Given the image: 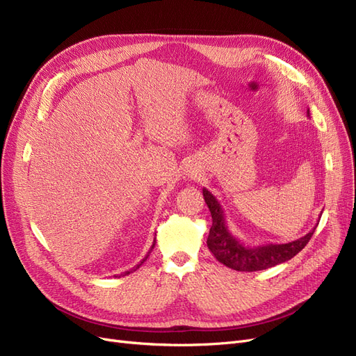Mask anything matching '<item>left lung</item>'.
Returning a JSON list of instances; mask_svg holds the SVG:
<instances>
[{
	"instance_id": "1",
	"label": "left lung",
	"mask_w": 356,
	"mask_h": 356,
	"mask_svg": "<svg viewBox=\"0 0 356 356\" xmlns=\"http://www.w3.org/2000/svg\"><path fill=\"white\" fill-rule=\"evenodd\" d=\"M203 197L212 215V227L206 241L207 248L220 264L231 269H236V271H262V269H268L291 259L308 244L318 225L316 224L308 234L295 241L284 244L266 243L259 244V246H248V244H244L236 236L231 234L222 206L219 204L215 195L207 188H203Z\"/></svg>"
}]
</instances>
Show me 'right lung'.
<instances>
[{
    "instance_id": "right-lung-1",
    "label": "right lung",
    "mask_w": 356,
    "mask_h": 356,
    "mask_svg": "<svg viewBox=\"0 0 356 356\" xmlns=\"http://www.w3.org/2000/svg\"><path fill=\"white\" fill-rule=\"evenodd\" d=\"M154 244H156V238H154V241H153V244H152V248H150V250H149V253H147V254H145V256H144V259H143V261H141V262H140V264H138V265H137V266H134V268H132V269H129V271H127V273H125V274H122V275H128V274H131V273H134V271H137V269H138V268H140V266H141V265H143V264H144V262H145V261H147V257H149V256H150V253H152V250H153V249H154Z\"/></svg>"
}]
</instances>
